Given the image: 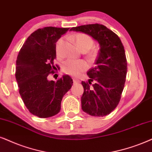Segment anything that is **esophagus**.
Returning <instances> with one entry per match:
<instances>
[{
    "instance_id": "esophagus-1",
    "label": "esophagus",
    "mask_w": 152,
    "mask_h": 152,
    "mask_svg": "<svg viewBox=\"0 0 152 152\" xmlns=\"http://www.w3.org/2000/svg\"><path fill=\"white\" fill-rule=\"evenodd\" d=\"M73 82H74V83H77L80 82V80L78 79H76V78H73Z\"/></svg>"
}]
</instances>
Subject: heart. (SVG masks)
Here are the masks:
<instances>
[{"instance_id": "1", "label": "heart", "mask_w": 152, "mask_h": 152, "mask_svg": "<svg viewBox=\"0 0 152 152\" xmlns=\"http://www.w3.org/2000/svg\"><path fill=\"white\" fill-rule=\"evenodd\" d=\"M74 40L76 41L79 48L82 51H88L92 48L94 45V41L93 38L90 37L88 34L83 33L76 34L74 36ZM64 43V39L60 38L57 41L56 45V52L57 55H60L61 48ZM95 52L92 51L90 53L91 55H95ZM88 65L84 61H77L74 59H68L63 64V71L67 74H69L73 76H77L82 72L87 69Z\"/></svg>"}]
</instances>
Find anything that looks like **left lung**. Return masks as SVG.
Instances as JSON below:
<instances>
[{
  "label": "left lung",
  "mask_w": 152,
  "mask_h": 152,
  "mask_svg": "<svg viewBox=\"0 0 152 152\" xmlns=\"http://www.w3.org/2000/svg\"><path fill=\"white\" fill-rule=\"evenodd\" d=\"M71 31L88 34L99 44L95 66L87 72L90 79L88 82H81L84 89L81 108L91 116H107L119 103L126 82L127 60L122 42L102 24L82 25Z\"/></svg>",
  "instance_id": "1"
}]
</instances>
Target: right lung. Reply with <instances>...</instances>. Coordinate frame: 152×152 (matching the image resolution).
<instances>
[{
	"instance_id": "add662e5",
	"label": "right lung",
	"mask_w": 152,
	"mask_h": 152,
	"mask_svg": "<svg viewBox=\"0 0 152 152\" xmlns=\"http://www.w3.org/2000/svg\"><path fill=\"white\" fill-rule=\"evenodd\" d=\"M69 28L48 26L28 36L19 52L15 78L25 106L32 114L48 118L58 114L64 95L73 85L69 75L55 82L48 76L56 67V43ZM57 66V65H56Z\"/></svg>"
}]
</instances>
